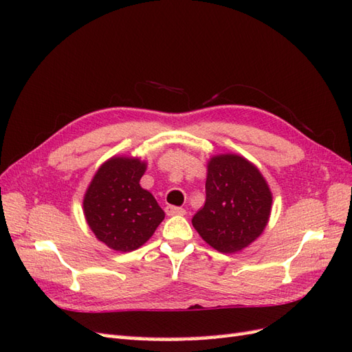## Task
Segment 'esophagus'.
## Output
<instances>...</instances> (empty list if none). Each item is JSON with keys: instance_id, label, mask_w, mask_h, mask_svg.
Returning a JSON list of instances; mask_svg holds the SVG:
<instances>
[{"instance_id": "obj_1", "label": "esophagus", "mask_w": 352, "mask_h": 352, "mask_svg": "<svg viewBox=\"0 0 352 352\" xmlns=\"http://www.w3.org/2000/svg\"><path fill=\"white\" fill-rule=\"evenodd\" d=\"M164 212H166V214H168V216H174V214H180V216H183V214H186V210H184V208H182V207H175V206H168L166 208H164Z\"/></svg>"}]
</instances>
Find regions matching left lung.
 <instances>
[{"label":"left lung","instance_id":"8db88e82","mask_svg":"<svg viewBox=\"0 0 352 352\" xmlns=\"http://www.w3.org/2000/svg\"><path fill=\"white\" fill-rule=\"evenodd\" d=\"M272 193L260 170L237 154L214 155L207 164L206 203L192 218L199 236L219 252H237L263 233Z\"/></svg>","mask_w":352,"mask_h":352}]
</instances>
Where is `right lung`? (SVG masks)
Masks as SVG:
<instances>
[{
    "label": "right lung",
    "instance_id": "obj_1",
    "mask_svg": "<svg viewBox=\"0 0 352 352\" xmlns=\"http://www.w3.org/2000/svg\"><path fill=\"white\" fill-rule=\"evenodd\" d=\"M146 163L111 157L96 170L85 193L83 210L94 234L109 248L130 252L144 245L164 219V212L140 188Z\"/></svg>",
    "mask_w": 352,
    "mask_h": 352
}]
</instances>
